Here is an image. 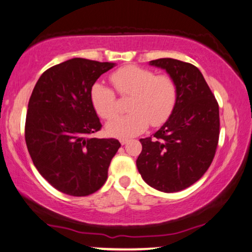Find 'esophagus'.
<instances>
[{"label":"esophagus","mask_w":252,"mask_h":252,"mask_svg":"<svg viewBox=\"0 0 252 252\" xmlns=\"http://www.w3.org/2000/svg\"><path fill=\"white\" fill-rule=\"evenodd\" d=\"M120 142H121V145H126V144H127V142H129V140H127V139L122 138V139H120Z\"/></svg>","instance_id":"esophagus-1"}]
</instances>
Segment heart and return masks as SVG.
<instances>
[{"label": "heart", "instance_id": "b5f03b06", "mask_svg": "<svg viewBox=\"0 0 252 252\" xmlns=\"http://www.w3.org/2000/svg\"><path fill=\"white\" fill-rule=\"evenodd\" d=\"M118 95L130 96L126 108L129 113L115 116L106 125V132L113 137L130 138L153 126L163 125L178 100V87L168 74H156L139 65H126L110 76ZM90 100L102 119H111L116 113V95L107 86L96 82L90 88Z\"/></svg>", "mask_w": 252, "mask_h": 252}]
</instances>
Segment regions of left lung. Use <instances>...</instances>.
Segmentation results:
<instances>
[{
    "label": "left lung",
    "mask_w": 252,
    "mask_h": 252,
    "mask_svg": "<svg viewBox=\"0 0 252 252\" xmlns=\"http://www.w3.org/2000/svg\"><path fill=\"white\" fill-rule=\"evenodd\" d=\"M150 64L174 79L178 100L173 113L154 137L140 139L137 167L145 182L163 192H178L206 173L220 138L219 103L197 66L174 59Z\"/></svg>",
    "instance_id": "8db88e82"
}]
</instances>
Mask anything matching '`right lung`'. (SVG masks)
Here are the masks:
<instances>
[{"label": "right lung", "mask_w": 252, "mask_h": 252, "mask_svg": "<svg viewBox=\"0 0 252 252\" xmlns=\"http://www.w3.org/2000/svg\"><path fill=\"white\" fill-rule=\"evenodd\" d=\"M114 63L74 58L47 69L32 90L25 139L40 175L56 190L89 196L104 186L121 147L114 138H93L102 129L90 88Z\"/></svg>", "instance_id": "obj_1"}]
</instances>
